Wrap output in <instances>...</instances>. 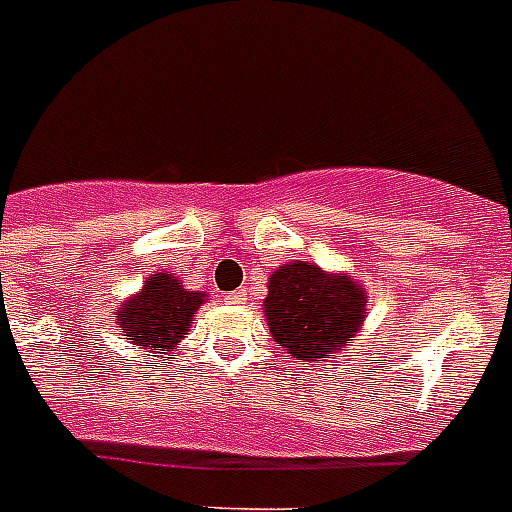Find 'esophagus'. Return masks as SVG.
<instances>
[{
    "label": "esophagus",
    "mask_w": 512,
    "mask_h": 512,
    "mask_svg": "<svg viewBox=\"0 0 512 512\" xmlns=\"http://www.w3.org/2000/svg\"><path fill=\"white\" fill-rule=\"evenodd\" d=\"M244 300H247V289H236L228 295V303H244Z\"/></svg>",
    "instance_id": "34e87169"
}]
</instances>
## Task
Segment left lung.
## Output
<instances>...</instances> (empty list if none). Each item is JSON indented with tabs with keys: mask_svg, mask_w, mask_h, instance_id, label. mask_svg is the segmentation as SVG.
<instances>
[{
	"mask_svg": "<svg viewBox=\"0 0 512 512\" xmlns=\"http://www.w3.org/2000/svg\"><path fill=\"white\" fill-rule=\"evenodd\" d=\"M366 295L345 273L295 260L268 279L265 319L271 337L300 361H327L364 324Z\"/></svg>",
	"mask_w": 512,
	"mask_h": 512,
	"instance_id": "left-lung-1",
	"label": "left lung"
}]
</instances>
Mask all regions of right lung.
<instances>
[{
    "mask_svg": "<svg viewBox=\"0 0 512 512\" xmlns=\"http://www.w3.org/2000/svg\"><path fill=\"white\" fill-rule=\"evenodd\" d=\"M201 300L204 295L183 289L175 273L164 271L148 276L138 295L124 300L122 308L116 311L122 340L130 342L132 348H143L146 356L172 350L188 335Z\"/></svg>",
    "mask_w": 512,
    "mask_h": 512,
    "instance_id": "obj_1",
    "label": "right lung"
}]
</instances>
